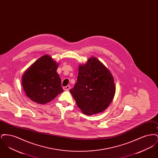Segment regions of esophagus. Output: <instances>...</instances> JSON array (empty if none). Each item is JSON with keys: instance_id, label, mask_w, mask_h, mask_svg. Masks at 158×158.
Here are the masks:
<instances>
[{"instance_id": "34e87169", "label": "esophagus", "mask_w": 158, "mask_h": 158, "mask_svg": "<svg viewBox=\"0 0 158 158\" xmlns=\"http://www.w3.org/2000/svg\"><path fill=\"white\" fill-rule=\"evenodd\" d=\"M70 88V86L69 85H68V86H64V87H63V89L64 90H69Z\"/></svg>"}]
</instances>
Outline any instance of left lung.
I'll return each instance as SVG.
<instances>
[{"instance_id": "obj_1", "label": "left lung", "mask_w": 158, "mask_h": 158, "mask_svg": "<svg viewBox=\"0 0 158 158\" xmlns=\"http://www.w3.org/2000/svg\"><path fill=\"white\" fill-rule=\"evenodd\" d=\"M70 92L83 114L91 115L101 113L114 97V79L102 63L92 57L85 64L79 66L77 82Z\"/></svg>"}]
</instances>
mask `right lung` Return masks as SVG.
<instances>
[{"instance_id":"add662e5","label":"right lung","mask_w":158,"mask_h":158,"mask_svg":"<svg viewBox=\"0 0 158 158\" xmlns=\"http://www.w3.org/2000/svg\"><path fill=\"white\" fill-rule=\"evenodd\" d=\"M59 64L49 55H44L28 68L23 75L22 85L26 95L39 104L50 102L63 92L57 73Z\"/></svg>"}]
</instances>
